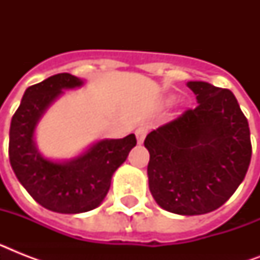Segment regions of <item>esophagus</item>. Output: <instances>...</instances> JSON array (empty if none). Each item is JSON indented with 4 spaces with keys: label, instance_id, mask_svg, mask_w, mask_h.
I'll use <instances>...</instances> for the list:
<instances>
[{
    "label": "esophagus",
    "instance_id": "esophagus-1",
    "mask_svg": "<svg viewBox=\"0 0 260 260\" xmlns=\"http://www.w3.org/2000/svg\"><path fill=\"white\" fill-rule=\"evenodd\" d=\"M135 134H136V139H138L139 144H143V142H144V139L147 136V126L140 125L138 129L135 131Z\"/></svg>",
    "mask_w": 260,
    "mask_h": 260
}]
</instances>
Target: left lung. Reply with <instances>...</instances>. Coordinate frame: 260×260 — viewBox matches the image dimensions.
<instances>
[{
	"label": "left lung",
	"mask_w": 260,
	"mask_h": 260,
	"mask_svg": "<svg viewBox=\"0 0 260 260\" xmlns=\"http://www.w3.org/2000/svg\"><path fill=\"white\" fill-rule=\"evenodd\" d=\"M196 109L147 135L148 186L162 209L182 216L225 204L251 162L250 128L234 93L202 81L186 83Z\"/></svg>",
	"instance_id": "1"
}]
</instances>
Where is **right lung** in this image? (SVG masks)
<instances>
[{
	"mask_svg": "<svg viewBox=\"0 0 260 260\" xmlns=\"http://www.w3.org/2000/svg\"><path fill=\"white\" fill-rule=\"evenodd\" d=\"M83 83L78 77L62 73L28 87L10 122V166L35 201L56 213H83L101 205L114 171L136 146L131 134L124 139L98 140L66 160L47 158L39 151L35 134L43 116L64 90Z\"/></svg>",
	"mask_w": 260,
	"mask_h": 260,
	"instance_id": "obj_1",
	"label": "right lung"
}]
</instances>
